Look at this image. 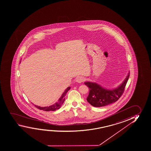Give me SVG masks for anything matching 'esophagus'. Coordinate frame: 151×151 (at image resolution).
I'll return each instance as SVG.
<instances>
[{
  "label": "esophagus",
  "instance_id": "1",
  "mask_svg": "<svg viewBox=\"0 0 151 151\" xmlns=\"http://www.w3.org/2000/svg\"><path fill=\"white\" fill-rule=\"evenodd\" d=\"M85 79L83 77H79L77 78L76 79V82L78 83H81L82 82H83L84 81Z\"/></svg>",
  "mask_w": 151,
  "mask_h": 151
}]
</instances>
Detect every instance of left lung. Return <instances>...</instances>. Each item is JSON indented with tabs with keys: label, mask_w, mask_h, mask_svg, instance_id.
I'll list each match as a JSON object with an SVG mask.
<instances>
[{
	"label": "left lung",
	"mask_w": 151,
	"mask_h": 151,
	"mask_svg": "<svg viewBox=\"0 0 151 151\" xmlns=\"http://www.w3.org/2000/svg\"><path fill=\"white\" fill-rule=\"evenodd\" d=\"M129 75L130 71L119 86L111 89L103 87L96 82H85L84 84L90 89L86 99L88 103L94 107H99L107 106L117 101L124 92Z\"/></svg>",
	"instance_id": "1"
}]
</instances>
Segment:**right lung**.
I'll list each match as a JSON object with an SVG mask.
<instances>
[{
    "instance_id": "right-lung-1",
    "label": "right lung",
    "mask_w": 151,
    "mask_h": 151,
    "mask_svg": "<svg viewBox=\"0 0 151 151\" xmlns=\"http://www.w3.org/2000/svg\"><path fill=\"white\" fill-rule=\"evenodd\" d=\"M70 88L71 87L69 86L65 89L63 93L61 95L58 101H57L56 103H55L54 104L50 105V106H46V107H41V106L36 105H34V106L40 110H44V111H55L56 110H57L60 108L61 105L63 104V102L65 99V96L66 95V94L68 92V91L70 90Z\"/></svg>"
}]
</instances>
